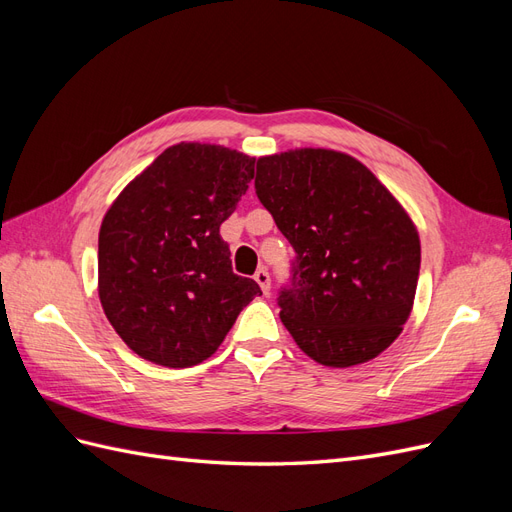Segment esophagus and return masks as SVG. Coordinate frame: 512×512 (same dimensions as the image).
<instances>
[{"mask_svg":"<svg viewBox=\"0 0 512 512\" xmlns=\"http://www.w3.org/2000/svg\"><path fill=\"white\" fill-rule=\"evenodd\" d=\"M254 280L258 282V286H260L262 292L269 294V290H271V277H269V271H267V269H258V271L254 273Z\"/></svg>","mask_w":512,"mask_h":512,"instance_id":"1","label":"esophagus"}]
</instances>
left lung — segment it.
Here are the masks:
<instances>
[{
	"instance_id": "obj_1",
	"label": "left lung",
	"mask_w": 512,
	"mask_h": 512,
	"mask_svg": "<svg viewBox=\"0 0 512 512\" xmlns=\"http://www.w3.org/2000/svg\"><path fill=\"white\" fill-rule=\"evenodd\" d=\"M254 185L297 252L277 299L294 342L327 367L376 359L404 331L421 269L404 205L363 162L322 147L258 158Z\"/></svg>"
}]
</instances>
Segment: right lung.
<instances>
[{
	"label": "right lung",
	"instance_id": "add662e5",
	"mask_svg": "<svg viewBox=\"0 0 512 512\" xmlns=\"http://www.w3.org/2000/svg\"><path fill=\"white\" fill-rule=\"evenodd\" d=\"M256 158L211 143H177L136 175L104 213L98 294L132 352L192 367L220 348L258 297L232 273L220 226L254 179Z\"/></svg>",
	"mask_w": 512,
	"mask_h": 512
}]
</instances>
